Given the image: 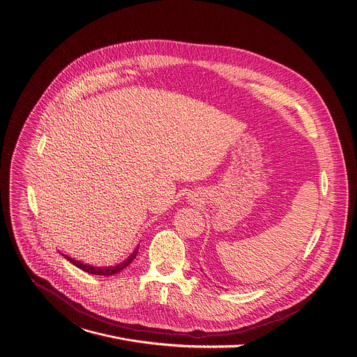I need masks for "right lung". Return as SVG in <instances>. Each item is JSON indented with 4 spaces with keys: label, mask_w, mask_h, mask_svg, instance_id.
Returning <instances> with one entry per match:
<instances>
[{
    "label": "right lung",
    "mask_w": 357,
    "mask_h": 357,
    "mask_svg": "<svg viewBox=\"0 0 357 357\" xmlns=\"http://www.w3.org/2000/svg\"><path fill=\"white\" fill-rule=\"evenodd\" d=\"M137 253H138V249H135L134 250V253L129 256L125 262H122V264H119V265H116V266H109V268H96V266H89V265H84V264H81V262H78V261H75V259H71V257H68V256H66V259H68V261L73 264V265H75L77 268H79V269H82L84 272H88V273H91V275H101V276H112V275H115V273H119L121 271H123L129 264H131L134 259L137 257Z\"/></svg>",
    "instance_id": "add662e5"
}]
</instances>
